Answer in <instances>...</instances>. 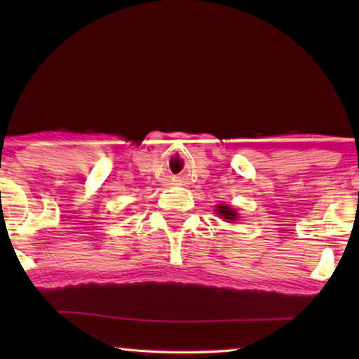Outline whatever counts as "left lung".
Segmentation results:
<instances>
[{
  "label": "left lung",
  "instance_id": "left-lung-1",
  "mask_svg": "<svg viewBox=\"0 0 359 359\" xmlns=\"http://www.w3.org/2000/svg\"><path fill=\"white\" fill-rule=\"evenodd\" d=\"M217 212H219L220 215H224V219H229V220H235V219H237V214H235L233 210L229 208V205H219Z\"/></svg>",
  "mask_w": 359,
  "mask_h": 359
}]
</instances>
